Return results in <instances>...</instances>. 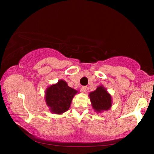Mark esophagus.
I'll return each mask as SVG.
<instances>
[{
    "label": "esophagus",
    "mask_w": 154,
    "mask_h": 154,
    "mask_svg": "<svg viewBox=\"0 0 154 154\" xmlns=\"http://www.w3.org/2000/svg\"><path fill=\"white\" fill-rule=\"evenodd\" d=\"M82 91H83V92H87L88 87H87V86H82Z\"/></svg>",
    "instance_id": "1"
}]
</instances>
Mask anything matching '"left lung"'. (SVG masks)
<instances>
[{
    "instance_id": "obj_1",
    "label": "left lung",
    "mask_w": 154,
    "mask_h": 154,
    "mask_svg": "<svg viewBox=\"0 0 154 154\" xmlns=\"http://www.w3.org/2000/svg\"><path fill=\"white\" fill-rule=\"evenodd\" d=\"M89 96L92 107L97 112L108 110L111 106V96L103 86L98 87Z\"/></svg>"
}]
</instances>
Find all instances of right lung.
Listing matches in <instances>:
<instances>
[{
  "instance_id": "add662e5",
  "label": "right lung",
  "mask_w": 154,
  "mask_h": 154,
  "mask_svg": "<svg viewBox=\"0 0 154 154\" xmlns=\"http://www.w3.org/2000/svg\"><path fill=\"white\" fill-rule=\"evenodd\" d=\"M77 90L68 86L66 82L60 80L49 87L45 92V100L52 113L61 114L69 109Z\"/></svg>"
}]
</instances>
